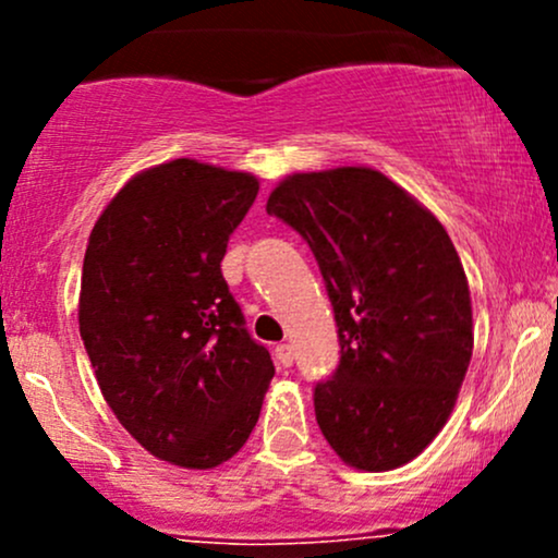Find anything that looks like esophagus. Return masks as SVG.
<instances>
[{
    "label": "esophagus",
    "instance_id": "obj_1",
    "mask_svg": "<svg viewBox=\"0 0 558 558\" xmlns=\"http://www.w3.org/2000/svg\"><path fill=\"white\" fill-rule=\"evenodd\" d=\"M275 362H278V367L288 369L293 364V349L291 343H280L278 349H275Z\"/></svg>",
    "mask_w": 558,
    "mask_h": 558
}]
</instances>
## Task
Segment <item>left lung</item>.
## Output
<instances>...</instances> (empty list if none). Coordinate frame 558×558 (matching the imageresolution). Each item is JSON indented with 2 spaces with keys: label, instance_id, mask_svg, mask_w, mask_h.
<instances>
[{
  "label": "left lung",
  "instance_id": "8db88e82",
  "mask_svg": "<svg viewBox=\"0 0 558 558\" xmlns=\"http://www.w3.org/2000/svg\"><path fill=\"white\" fill-rule=\"evenodd\" d=\"M310 243L341 362L315 414L349 466L412 462L446 425L472 360V301L438 217L373 168L293 172L267 198Z\"/></svg>",
  "mask_w": 558,
  "mask_h": 558
}]
</instances>
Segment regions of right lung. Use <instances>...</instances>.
Wrapping results in <instances>:
<instances>
[{
	"instance_id": "add662e5",
	"label": "right lung",
	"mask_w": 558,
	"mask_h": 558,
	"mask_svg": "<svg viewBox=\"0 0 558 558\" xmlns=\"http://www.w3.org/2000/svg\"><path fill=\"white\" fill-rule=\"evenodd\" d=\"M257 191L248 172L172 159L133 175L88 235L78 325L96 383L151 457L185 470L241 451L275 375L220 270Z\"/></svg>"
}]
</instances>
